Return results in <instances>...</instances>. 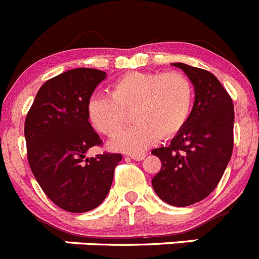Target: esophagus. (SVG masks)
I'll return each mask as SVG.
<instances>
[{"instance_id": "1", "label": "esophagus", "mask_w": 259, "mask_h": 259, "mask_svg": "<svg viewBox=\"0 0 259 259\" xmlns=\"http://www.w3.org/2000/svg\"><path fill=\"white\" fill-rule=\"evenodd\" d=\"M130 158H133V160H135V161H141V160H143L144 156H146V153H129Z\"/></svg>"}]
</instances>
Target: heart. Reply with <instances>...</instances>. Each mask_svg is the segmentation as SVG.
I'll return each mask as SVG.
<instances>
[{
    "mask_svg": "<svg viewBox=\"0 0 259 259\" xmlns=\"http://www.w3.org/2000/svg\"><path fill=\"white\" fill-rule=\"evenodd\" d=\"M193 88L181 72H130L115 81L111 95L95 94L88 103L93 126L112 135L123 127L127 113L137 124L116 135L113 150L142 152L158 141L178 134L191 115Z\"/></svg>",
    "mask_w": 259,
    "mask_h": 259,
    "instance_id": "b5f03b06",
    "label": "heart"
}]
</instances>
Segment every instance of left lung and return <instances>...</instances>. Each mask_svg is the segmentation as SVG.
<instances>
[{
  "mask_svg": "<svg viewBox=\"0 0 259 259\" xmlns=\"http://www.w3.org/2000/svg\"><path fill=\"white\" fill-rule=\"evenodd\" d=\"M173 66L195 86V103L188 121L169 146L152 151L161 160L152 187L166 204L188 206L213 192L231 158L234 103L213 73L185 63Z\"/></svg>",
  "mask_w": 259,
  "mask_h": 259,
  "instance_id": "8db88e82",
  "label": "left lung"
}]
</instances>
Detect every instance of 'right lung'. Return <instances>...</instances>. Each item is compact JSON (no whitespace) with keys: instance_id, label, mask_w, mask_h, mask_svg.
Segmentation results:
<instances>
[{"instance_id":"obj_1","label":"right lung","mask_w":259,"mask_h":259,"mask_svg":"<svg viewBox=\"0 0 259 259\" xmlns=\"http://www.w3.org/2000/svg\"><path fill=\"white\" fill-rule=\"evenodd\" d=\"M106 72L76 68L46 81L24 124L27 157L46 196L63 210L85 213L103 202L120 153L86 157L99 135L89 122L88 103Z\"/></svg>"}]
</instances>
